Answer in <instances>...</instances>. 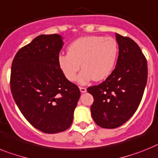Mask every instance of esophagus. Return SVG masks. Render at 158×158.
I'll use <instances>...</instances> for the list:
<instances>
[{"instance_id":"obj_1","label":"esophagus","mask_w":158,"mask_h":158,"mask_svg":"<svg viewBox=\"0 0 158 158\" xmlns=\"http://www.w3.org/2000/svg\"><path fill=\"white\" fill-rule=\"evenodd\" d=\"M79 90H80V91L82 93H84L87 91V88L86 87H79Z\"/></svg>"}]
</instances>
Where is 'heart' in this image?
<instances>
[{
  "mask_svg": "<svg viewBox=\"0 0 158 158\" xmlns=\"http://www.w3.org/2000/svg\"><path fill=\"white\" fill-rule=\"evenodd\" d=\"M118 55V44L113 37L87 35L78 38L68 48V54L60 55V69L69 81H75L81 68L79 82L100 81L111 73Z\"/></svg>",
  "mask_w": 158,
  "mask_h": 158,
  "instance_id": "b5f03b06",
  "label": "heart"
}]
</instances>
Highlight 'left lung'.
Instances as JSON below:
<instances>
[{
  "label": "left lung",
  "instance_id": "obj_1",
  "mask_svg": "<svg viewBox=\"0 0 158 158\" xmlns=\"http://www.w3.org/2000/svg\"><path fill=\"white\" fill-rule=\"evenodd\" d=\"M118 57L112 73L102 83L87 88L94 102L91 116L100 127L114 129L132 117L142 101L147 82V61L132 39L115 35Z\"/></svg>",
  "mask_w": 158,
  "mask_h": 158
}]
</instances>
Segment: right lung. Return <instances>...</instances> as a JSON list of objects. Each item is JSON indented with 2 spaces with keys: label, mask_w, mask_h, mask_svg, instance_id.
Instances as JSON below:
<instances>
[{
  "label": "right lung",
  "mask_w": 158,
  "mask_h": 158,
  "mask_svg": "<svg viewBox=\"0 0 158 158\" xmlns=\"http://www.w3.org/2000/svg\"><path fill=\"white\" fill-rule=\"evenodd\" d=\"M63 45L58 34L39 35L17 52L11 68L15 102L28 123L46 134L71 127L80 97L77 85L65 77L59 66Z\"/></svg>",
  "instance_id": "add662e5"
}]
</instances>
